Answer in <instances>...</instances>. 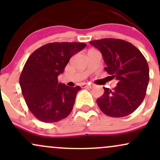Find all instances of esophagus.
Returning a JSON list of instances; mask_svg holds the SVG:
<instances>
[{"label": "esophagus", "mask_w": 160, "mask_h": 160, "mask_svg": "<svg viewBox=\"0 0 160 160\" xmlns=\"http://www.w3.org/2000/svg\"><path fill=\"white\" fill-rule=\"evenodd\" d=\"M93 85H90V84H86V83H84V84H82L81 87L82 88H89V89H92V88H93Z\"/></svg>", "instance_id": "1"}]
</instances>
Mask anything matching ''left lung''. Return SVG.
Returning <instances> with one entry per match:
<instances>
[{"label": "left lung", "instance_id": "1", "mask_svg": "<svg viewBox=\"0 0 160 160\" xmlns=\"http://www.w3.org/2000/svg\"><path fill=\"white\" fill-rule=\"evenodd\" d=\"M102 52L107 65L104 70L118 81L113 89L104 87L97 99L101 111L112 117L133 113L146 95L149 82V67L138 49L123 40L104 38L89 42Z\"/></svg>", "mask_w": 160, "mask_h": 160}]
</instances>
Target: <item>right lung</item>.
<instances>
[{"instance_id":"add662e5","label":"right lung","mask_w":160,"mask_h":160,"mask_svg":"<svg viewBox=\"0 0 160 160\" xmlns=\"http://www.w3.org/2000/svg\"><path fill=\"white\" fill-rule=\"evenodd\" d=\"M84 43H50L28 57L19 78L25 102L38 120L55 122L70 114L81 88L58 82L70 58L86 47Z\"/></svg>"}]
</instances>
